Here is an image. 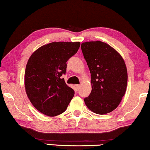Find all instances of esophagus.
Returning a JSON list of instances; mask_svg holds the SVG:
<instances>
[{
	"instance_id": "34e87169",
	"label": "esophagus",
	"mask_w": 150,
	"mask_h": 150,
	"mask_svg": "<svg viewBox=\"0 0 150 150\" xmlns=\"http://www.w3.org/2000/svg\"><path fill=\"white\" fill-rule=\"evenodd\" d=\"M75 87H76V88H77V90H79L81 87V85H76Z\"/></svg>"
}]
</instances>
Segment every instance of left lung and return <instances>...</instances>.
I'll use <instances>...</instances> for the list:
<instances>
[{
  "instance_id": "8db88e82",
  "label": "left lung",
  "mask_w": 150,
  "mask_h": 150,
  "mask_svg": "<svg viewBox=\"0 0 150 150\" xmlns=\"http://www.w3.org/2000/svg\"><path fill=\"white\" fill-rule=\"evenodd\" d=\"M83 56L91 74L92 91L84 101L93 112L105 115L119 105L125 94L128 73L123 58L100 41L81 44Z\"/></svg>"
}]
</instances>
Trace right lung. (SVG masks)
Here are the masks:
<instances>
[{"label":"right lung","instance_id":"right-lung-1","mask_svg":"<svg viewBox=\"0 0 150 150\" xmlns=\"http://www.w3.org/2000/svg\"><path fill=\"white\" fill-rule=\"evenodd\" d=\"M80 42H52L38 48L28 61L24 85L33 106L48 116L65 112L75 95L62 77L67 62L77 52Z\"/></svg>","mask_w":150,"mask_h":150}]
</instances>
